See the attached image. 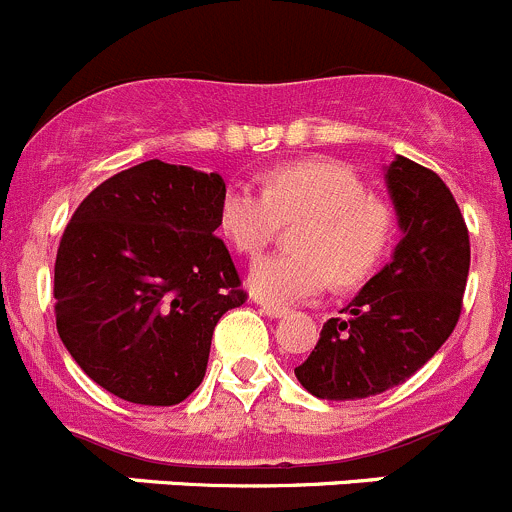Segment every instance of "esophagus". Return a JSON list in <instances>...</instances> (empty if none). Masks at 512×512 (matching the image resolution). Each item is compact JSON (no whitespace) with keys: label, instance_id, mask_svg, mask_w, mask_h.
<instances>
[{"label":"esophagus","instance_id":"obj_1","mask_svg":"<svg viewBox=\"0 0 512 512\" xmlns=\"http://www.w3.org/2000/svg\"><path fill=\"white\" fill-rule=\"evenodd\" d=\"M261 311H264L266 316H271V319H281V316L289 314V309H284V306H274V304H261Z\"/></svg>","mask_w":512,"mask_h":512}]
</instances>
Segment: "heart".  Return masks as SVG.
Instances as JSON below:
<instances>
[{"label": "heart", "instance_id": "obj_1", "mask_svg": "<svg viewBox=\"0 0 512 512\" xmlns=\"http://www.w3.org/2000/svg\"><path fill=\"white\" fill-rule=\"evenodd\" d=\"M218 221L246 256L264 251L284 223L304 221L294 253L264 256L248 274L253 296L279 306L314 299L332 279L359 284L382 264L394 238L392 211L369 198L357 173L324 160L281 165L266 191L233 183L223 191Z\"/></svg>", "mask_w": 512, "mask_h": 512}]
</instances>
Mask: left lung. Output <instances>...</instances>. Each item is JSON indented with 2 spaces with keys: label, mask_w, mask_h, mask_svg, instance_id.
<instances>
[{
  "label": "left lung",
  "mask_w": 512,
  "mask_h": 512,
  "mask_svg": "<svg viewBox=\"0 0 512 512\" xmlns=\"http://www.w3.org/2000/svg\"><path fill=\"white\" fill-rule=\"evenodd\" d=\"M384 180L402 241L294 369L319 399H364L397 387L435 357L460 319L470 236L450 188L402 155Z\"/></svg>",
  "instance_id": "obj_1"
}]
</instances>
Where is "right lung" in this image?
I'll use <instances>...</instances> for the list:
<instances>
[{
	"mask_svg": "<svg viewBox=\"0 0 512 512\" xmlns=\"http://www.w3.org/2000/svg\"><path fill=\"white\" fill-rule=\"evenodd\" d=\"M218 173L145 160L77 206L55 261V316L82 372L133 405H178L206 377L218 319L246 301L216 236Z\"/></svg>",
	"mask_w": 512,
	"mask_h": 512,
	"instance_id": "add662e5",
	"label": "right lung"
}]
</instances>
